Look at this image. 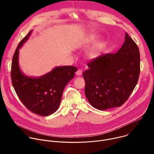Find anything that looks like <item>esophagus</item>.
I'll use <instances>...</instances> for the list:
<instances>
[{
  "instance_id": "34e87169",
  "label": "esophagus",
  "mask_w": 154,
  "mask_h": 154,
  "mask_svg": "<svg viewBox=\"0 0 154 154\" xmlns=\"http://www.w3.org/2000/svg\"><path fill=\"white\" fill-rule=\"evenodd\" d=\"M82 72H83V70L82 69H78V70L76 72V75H78V76H80L82 74Z\"/></svg>"
}]
</instances>
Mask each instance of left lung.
<instances>
[{"instance_id": "8db88e82", "label": "left lung", "mask_w": 154, "mask_h": 154, "mask_svg": "<svg viewBox=\"0 0 154 154\" xmlns=\"http://www.w3.org/2000/svg\"><path fill=\"white\" fill-rule=\"evenodd\" d=\"M83 73L85 93L100 110L121 106L136 86L140 72V55L135 41L125 33V42L115 54H106L87 64Z\"/></svg>"}]
</instances>
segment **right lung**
<instances>
[{"label": "right lung", "instance_id": "add662e5", "mask_svg": "<svg viewBox=\"0 0 154 154\" xmlns=\"http://www.w3.org/2000/svg\"><path fill=\"white\" fill-rule=\"evenodd\" d=\"M32 30L23 39L14 54L11 77L14 89L24 106L31 112L42 116H49L59 108L64 88L74 77L77 68L64 66L37 78L22 73L18 63L19 49L29 38Z\"/></svg>", "mask_w": 154, "mask_h": 154}]
</instances>
